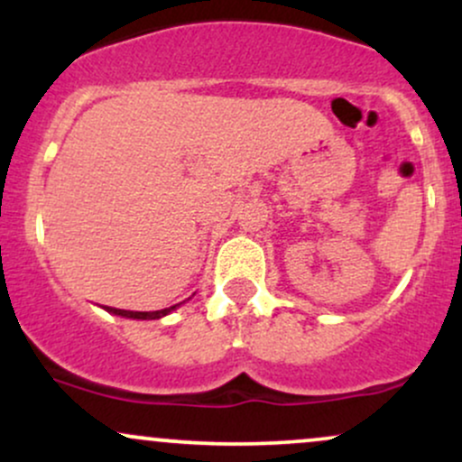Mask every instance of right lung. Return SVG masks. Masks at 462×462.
<instances>
[{
	"label": "right lung",
	"instance_id": "1",
	"mask_svg": "<svg viewBox=\"0 0 462 462\" xmlns=\"http://www.w3.org/2000/svg\"><path fill=\"white\" fill-rule=\"evenodd\" d=\"M178 306V304H176ZM176 306H169V309L162 310H153V312H136V310H121V309H113V306H106V310L113 312V315L119 317H128V319H161V317L169 315L171 310H176Z\"/></svg>",
	"mask_w": 462,
	"mask_h": 462
}]
</instances>
